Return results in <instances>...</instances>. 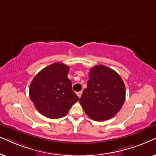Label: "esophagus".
I'll return each instance as SVG.
<instances>
[{
  "instance_id": "1",
  "label": "esophagus",
  "mask_w": 156,
  "mask_h": 156,
  "mask_svg": "<svg viewBox=\"0 0 156 156\" xmlns=\"http://www.w3.org/2000/svg\"><path fill=\"white\" fill-rule=\"evenodd\" d=\"M77 95H78V96L80 98L81 97V95H82V91H79V92H77Z\"/></svg>"
}]
</instances>
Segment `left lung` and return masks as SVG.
<instances>
[{
    "instance_id": "8db88e82",
    "label": "left lung",
    "mask_w": 156,
    "mask_h": 156,
    "mask_svg": "<svg viewBox=\"0 0 156 156\" xmlns=\"http://www.w3.org/2000/svg\"><path fill=\"white\" fill-rule=\"evenodd\" d=\"M125 100V84L118 73L103 65L90 68L79 101L88 117L96 121L108 120L118 113Z\"/></svg>"
}]
</instances>
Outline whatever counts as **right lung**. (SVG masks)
<instances>
[{
  "label": "right lung",
  "mask_w": 156,
  "mask_h": 156,
  "mask_svg": "<svg viewBox=\"0 0 156 156\" xmlns=\"http://www.w3.org/2000/svg\"><path fill=\"white\" fill-rule=\"evenodd\" d=\"M69 66L54 63L41 70L30 85L29 95L39 113L48 118L64 117L79 98L68 78Z\"/></svg>",
  "instance_id": "right-lung-1"
}]
</instances>
